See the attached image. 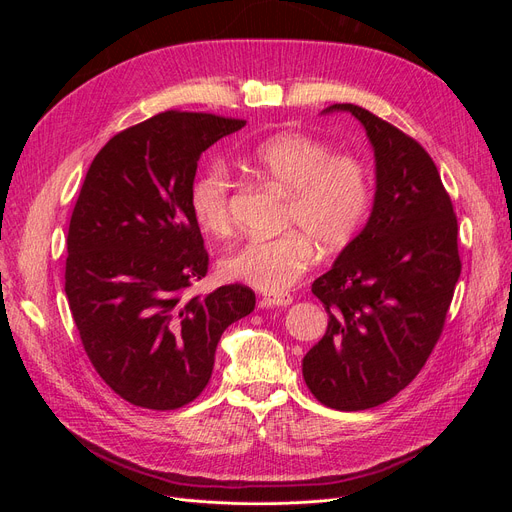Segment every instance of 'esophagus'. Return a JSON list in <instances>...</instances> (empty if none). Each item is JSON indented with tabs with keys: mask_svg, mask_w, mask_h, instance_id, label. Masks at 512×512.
Instances as JSON below:
<instances>
[{
	"mask_svg": "<svg viewBox=\"0 0 512 512\" xmlns=\"http://www.w3.org/2000/svg\"><path fill=\"white\" fill-rule=\"evenodd\" d=\"M292 303V294L288 292H275V294H265L262 297V305L267 307H288Z\"/></svg>",
	"mask_w": 512,
	"mask_h": 512,
	"instance_id": "1",
	"label": "esophagus"
}]
</instances>
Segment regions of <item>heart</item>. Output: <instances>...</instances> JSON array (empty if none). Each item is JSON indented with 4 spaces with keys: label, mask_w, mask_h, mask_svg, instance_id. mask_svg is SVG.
<instances>
[{
    "label": "heart",
    "mask_w": 512,
    "mask_h": 512,
    "mask_svg": "<svg viewBox=\"0 0 512 512\" xmlns=\"http://www.w3.org/2000/svg\"><path fill=\"white\" fill-rule=\"evenodd\" d=\"M247 166L288 196L286 228L275 239H252L228 250L220 260L224 280L262 292L288 290L322 252L335 254L359 235L374 190L363 160L335 156V149L301 132H280L252 147ZM232 181L222 164H211L192 185L196 222L209 235H226L232 226Z\"/></svg>",
    "instance_id": "obj_1"
}]
</instances>
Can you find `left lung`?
Here are the masks:
<instances>
[{"instance_id":"obj_1","label":"left lung","mask_w":512,"mask_h":512,"mask_svg":"<svg viewBox=\"0 0 512 512\" xmlns=\"http://www.w3.org/2000/svg\"><path fill=\"white\" fill-rule=\"evenodd\" d=\"M376 156L365 228L312 284L329 314L305 354L303 380L320 404L376 408L416 378L442 335L461 273L457 215L436 164L412 136L356 104Z\"/></svg>"}]
</instances>
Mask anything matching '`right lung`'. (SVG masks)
Here are the masks:
<instances>
[{"instance_id": "obj_1", "label": "right lung", "mask_w": 512, "mask_h": 512, "mask_svg": "<svg viewBox=\"0 0 512 512\" xmlns=\"http://www.w3.org/2000/svg\"><path fill=\"white\" fill-rule=\"evenodd\" d=\"M243 126L166 111L115 134L87 170L68 230L66 297L91 365L138 408L194 401L228 324L254 312L243 284L185 294L209 269L190 203L198 160Z\"/></svg>"}]
</instances>
